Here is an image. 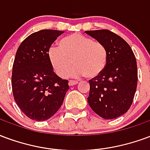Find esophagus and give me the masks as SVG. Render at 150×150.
<instances>
[{"label": "esophagus", "mask_w": 150, "mask_h": 150, "mask_svg": "<svg viewBox=\"0 0 150 150\" xmlns=\"http://www.w3.org/2000/svg\"><path fill=\"white\" fill-rule=\"evenodd\" d=\"M77 81H72V80H71V81H69V86H75V85H76V84H77Z\"/></svg>", "instance_id": "obj_1"}]
</instances>
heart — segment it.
<instances>
[{
    "mask_svg": "<svg viewBox=\"0 0 150 150\" xmlns=\"http://www.w3.org/2000/svg\"><path fill=\"white\" fill-rule=\"evenodd\" d=\"M48 56L55 73L62 78L69 75L73 63L75 67L70 76L94 78L102 73L108 61V52L103 44L81 33L62 38L60 47H50Z\"/></svg>",
    "mask_w": 150,
    "mask_h": 150,
    "instance_id": "b5f03b06",
    "label": "heart"
}]
</instances>
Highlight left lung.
I'll return each instance as SVG.
<instances>
[{"instance_id":"1","label":"left lung","mask_w":150,"mask_h":150,"mask_svg":"<svg viewBox=\"0 0 150 150\" xmlns=\"http://www.w3.org/2000/svg\"><path fill=\"white\" fill-rule=\"evenodd\" d=\"M102 43L108 52L106 66L102 73L89 80L88 103L105 119L123 115L133 103L137 85V67L133 50L125 40L107 30L86 31Z\"/></svg>"}]
</instances>
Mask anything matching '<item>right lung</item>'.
Wrapping results in <instances>:
<instances>
[{"label":"right lung","instance_id":"right-lung-1","mask_svg":"<svg viewBox=\"0 0 150 150\" xmlns=\"http://www.w3.org/2000/svg\"><path fill=\"white\" fill-rule=\"evenodd\" d=\"M64 31L43 29L29 35L20 45L12 73L14 100L29 118L45 121L62 106L69 90L67 80L53 72L48 52Z\"/></svg>","mask_w":150,"mask_h":150}]
</instances>
